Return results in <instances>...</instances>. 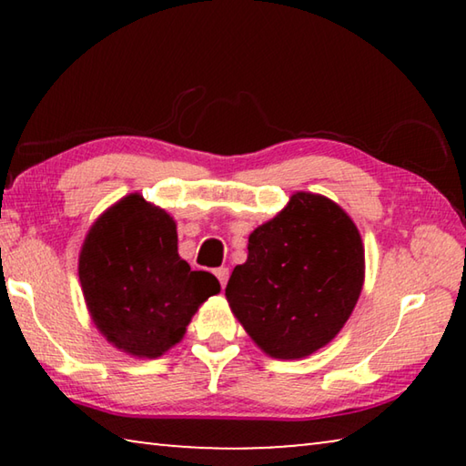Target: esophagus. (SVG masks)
<instances>
[{
  "instance_id": "34e87169",
  "label": "esophagus",
  "mask_w": 466,
  "mask_h": 466,
  "mask_svg": "<svg viewBox=\"0 0 466 466\" xmlns=\"http://www.w3.org/2000/svg\"><path fill=\"white\" fill-rule=\"evenodd\" d=\"M216 278L219 279V283H222V288H226L228 278H230V271H228L226 267H219V269H216Z\"/></svg>"
}]
</instances>
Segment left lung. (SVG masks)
I'll return each instance as SVG.
<instances>
[{
  "label": "left lung",
  "mask_w": 466,
  "mask_h": 466,
  "mask_svg": "<svg viewBox=\"0 0 466 466\" xmlns=\"http://www.w3.org/2000/svg\"><path fill=\"white\" fill-rule=\"evenodd\" d=\"M364 278V242L350 214L325 195L298 191L250 232L226 299L263 353L302 360L339 335Z\"/></svg>",
  "instance_id": "obj_1"
}]
</instances>
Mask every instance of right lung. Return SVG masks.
Wrapping results in <instances>:
<instances>
[{"label": "right lung", "instance_id": "right-lung-1", "mask_svg": "<svg viewBox=\"0 0 466 466\" xmlns=\"http://www.w3.org/2000/svg\"><path fill=\"white\" fill-rule=\"evenodd\" d=\"M86 309L98 333L133 358L156 360L183 341L219 281L178 255L168 211L129 193L90 226L77 258Z\"/></svg>", "mask_w": 466, "mask_h": 466}]
</instances>
